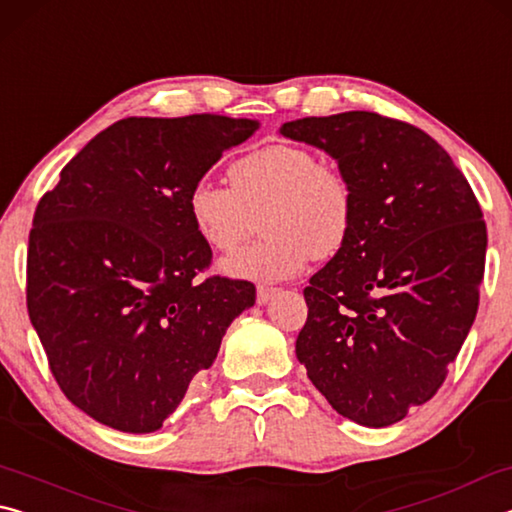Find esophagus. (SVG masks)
Listing matches in <instances>:
<instances>
[{
  "label": "esophagus",
  "mask_w": 512,
  "mask_h": 512,
  "mask_svg": "<svg viewBox=\"0 0 512 512\" xmlns=\"http://www.w3.org/2000/svg\"><path fill=\"white\" fill-rule=\"evenodd\" d=\"M277 293V289L273 287H257V305H266L268 300H271Z\"/></svg>",
  "instance_id": "1"
}]
</instances>
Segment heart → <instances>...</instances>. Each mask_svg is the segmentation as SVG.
Returning a JSON list of instances; mask_svg holds the SVG:
<instances>
[{
	"mask_svg": "<svg viewBox=\"0 0 512 512\" xmlns=\"http://www.w3.org/2000/svg\"><path fill=\"white\" fill-rule=\"evenodd\" d=\"M232 185L196 180L187 207L207 246L230 253L250 228V212L266 207V239L241 248L221 262L237 280L280 282L298 275L314 255L334 257L348 244L354 196L339 169L320 164L298 144H271L239 158L230 167Z\"/></svg>",
	"mask_w": 512,
	"mask_h": 512,
	"instance_id": "heart-1",
	"label": "heart"
}]
</instances>
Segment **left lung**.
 Segmentation results:
<instances>
[{
    "instance_id": "left-lung-1",
    "label": "left lung",
    "mask_w": 512,
    "mask_h": 512,
    "mask_svg": "<svg viewBox=\"0 0 512 512\" xmlns=\"http://www.w3.org/2000/svg\"><path fill=\"white\" fill-rule=\"evenodd\" d=\"M354 196L348 244L311 275L296 357L343 418L381 429L431 400L479 309L483 212L433 137L377 112L287 121Z\"/></svg>"
}]
</instances>
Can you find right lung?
Segmentation results:
<instances>
[{
  "mask_svg": "<svg viewBox=\"0 0 512 512\" xmlns=\"http://www.w3.org/2000/svg\"><path fill=\"white\" fill-rule=\"evenodd\" d=\"M255 119L128 117L101 131L40 198L27 307L60 391L106 427L151 433L178 409L225 329L255 305L244 280L194 277L212 248L189 189Z\"/></svg>",
  "mask_w": 512,
  "mask_h": 512,
  "instance_id": "obj_1",
  "label": "right lung"
}]
</instances>
